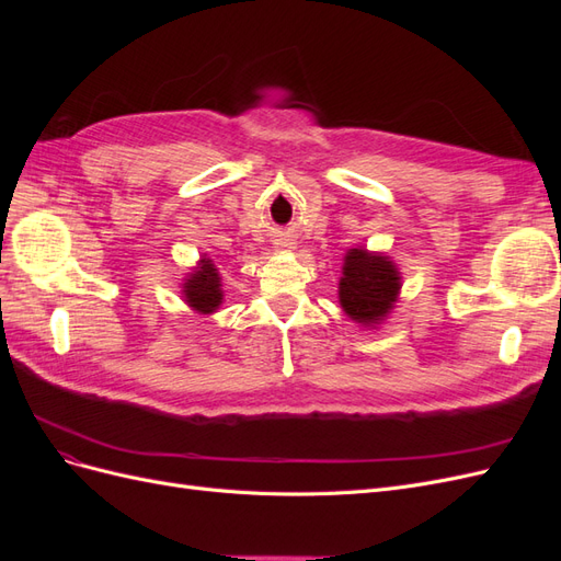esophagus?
I'll list each match as a JSON object with an SVG mask.
<instances>
[{
  "label": "esophagus",
  "mask_w": 561,
  "mask_h": 561,
  "mask_svg": "<svg viewBox=\"0 0 561 561\" xmlns=\"http://www.w3.org/2000/svg\"><path fill=\"white\" fill-rule=\"evenodd\" d=\"M295 248V243H290V241H276V250H293Z\"/></svg>",
  "instance_id": "obj_1"
}]
</instances>
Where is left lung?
I'll list each match as a JSON object with an SVG mask.
<instances>
[{"mask_svg": "<svg viewBox=\"0 0 561 561\" xmlns=\"http://www.w3.org/2000/svg\"><path fill=\"white\" fill-rule=\"evenodd\" d=\"M400 285V271L390 257L365 248H351L344 257V276L339 280V304L353 320L377 325L393 309Z\"/></svg>", "mask_w": 561, "mask_h": 561, "instance_id": "obj_1", "label": "left lung"}]
</instances>
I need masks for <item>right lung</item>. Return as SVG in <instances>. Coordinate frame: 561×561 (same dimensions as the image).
Listing matches in <instances>:
<instances>
[{"instance_id":"obj_1","label":"right lung","mask_w":561,"mask_h":561,"mask_svg":"<svg viewBox=\"0 0 561 561\" xmlns=\"http://www.w3.org/2000/svg\"><path fill=\"white\" fill-rule=\"evenodd\" d=\"M182 295L184 301L190 304L196 313L203 316L215 313L219 309V304H222V280H219L217 266L210 257H206V254L198 260V266H194L192 274L184 278Z\"/></svg>"}]
</instances>
